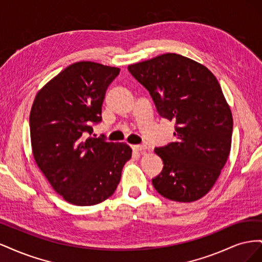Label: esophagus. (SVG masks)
Here are the masks:
<instances>
[{"mask_svg":"<svg viewBox=\"0 0 262 262\" xmlns=\"http://www.w3.org/2000/svg\"><path fill=\"white\" fill-rule=\"evenodd\" d=\"M133 150H137V152H141V150H145L146 149V145L143 144H136V145H131Z\"/></svg>","mask_w":262,"mask_h":262,"instance_id":"esophagus-1","label":"esophagus"}]
</instances>
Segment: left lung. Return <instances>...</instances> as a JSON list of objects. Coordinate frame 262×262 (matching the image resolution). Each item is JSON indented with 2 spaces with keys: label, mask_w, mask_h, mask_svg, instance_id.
<instances>
[{
  "label": "left lung",
  "mask_w": 262,
  "mask_h": 262,
  "mask_svg": "<svg viewBox=\"0 0 262 262\" xmlns=\"http://www.w3.org/2000/svg\"><path fill=\"white\" fill-rule=\"evenodd\" d=\"M161 117L175 122V141L155 148L163 160L152 179L172 201L192 202L207 194L227 161L233 117L216 77L204 66L176 53L128 67Z\"/></svg>",
  "instance_id": "8db88e82"
}]
</instances>
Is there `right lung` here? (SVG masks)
<instances>
[{"mask_svg":"<svg viewBox=\"0 0 262 262\" xmlns=\"http://www.w3.org/2000/svg\"><path fill=\"white\" fill-rule=\"evenodd\" d=\"M120 69L82 61L39 91L29 126L35 161L55 192L71 204L94 205L112 195L132 149L94 138L108 86Z\"/></svg>","mask_w":262,"mask_h":262,"instance_id":"obj_1","label":"right lung"}]
</instances>
